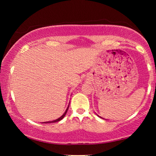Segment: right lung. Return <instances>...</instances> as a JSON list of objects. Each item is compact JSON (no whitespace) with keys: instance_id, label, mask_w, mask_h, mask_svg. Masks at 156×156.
<instances>
[{"instance_id":"right-lung-1","label":"right lung","mask_w":156,"mask_h":156,"mask_svg":"<svg viewBox=\"0 0 156 156\" xmlns=\"http://www.w3.org/2000/svg\"><path fill=\"white\" fill-rule=\"evenodd\" d=\"M68 108H69V107H67V110L65 111V112L64 113V114H63L61 117H60L59 118H58V119H56V120H53V121H49V122H43V123H51V122H58V121H60V120H61L63 118L65 117V115H66V113H67V110H68Z\"/></svg>"}]
</instances>
